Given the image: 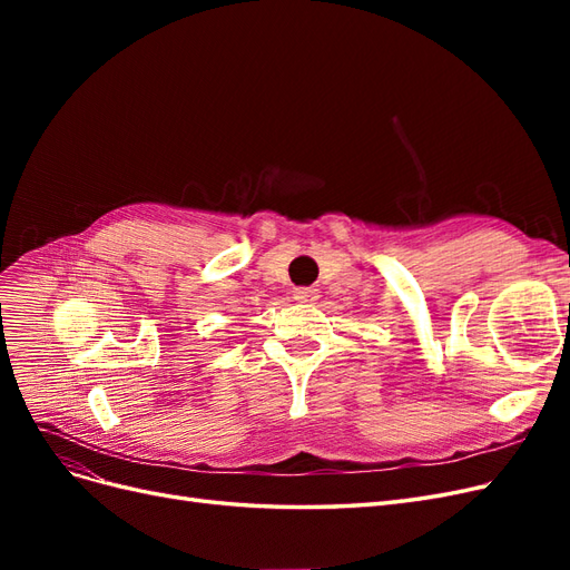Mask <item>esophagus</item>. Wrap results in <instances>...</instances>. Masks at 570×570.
<instances>
[{
    "instance_id": "1",
    "label": "esophagus",
    "mask_w": 570,
    "mask_h": 570,
    "mask_svg": "<svg viewBox=\"0 0 570 570\" xmlns=\"http://www.w3.org/2000/svg\"><path fill=\"white\" fill-rule=\"evenodd\" d=\"M292 297L302 304H314L318 299V292L314 287H297L295 292H292Z\"/></svg>"
}]
</instances>
